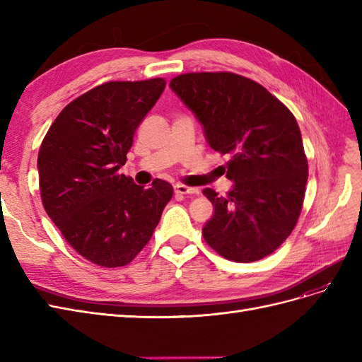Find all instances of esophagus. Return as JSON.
I'll list each match as a JSON object with an SVG mask.
<instances>
[{"instance_id":"34e87169","label":"esophagus","mask_w":362,"mask_h":362,"mask_svg":"<svg viewBox=\"0 0 362 362\" xmlns=\"http://www.w3.org/2000/svg\"><path fill=\"white\" fill-rule=\"evenodd\" d=\"M173 190H175V193H178V194H198L199 193V189L187 187V185H184V184H175Z\"/></svg>"}]
</instances>
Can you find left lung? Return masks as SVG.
<instances>
[{"mask_svg":"<svg viewBox=\"0 0 362 362\" xmlns=\"http://www.w3.org/2000/svg\"><path fill=\"white\" fill-rule=\"evenodd\" d=\"M204 128L206 144L226 154V196L202 193L214 214L202 228L218 255L252 262L270 255L298 222L308 180L296 117L261 84L231 72H193L169 84Z\"/></svg>","mask_w":362,"mask_h":362,"instance_id":"1","label":"left lung"}]
</instances>
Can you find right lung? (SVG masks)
<instances>
[{
  "instance_id": "obj_1",
  "label": "right lung",
  "mask_w": 362,
  "mask_h": 362,
  "mask_svg": "<svg viewBox=\"0 0 362 362\" xmlns=\"http://www.w3.org/2000/svg\"><path fill=\"white\" fill-rule=\"evenodd\" d=\"M166 81H108L63 108L37 157L43 208L81 257L120 267L146 246L173 189L137 185L119 169Z\"/></svg>"
}]
</instances>
